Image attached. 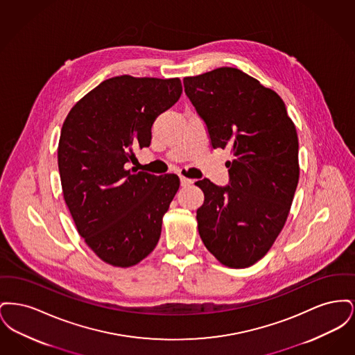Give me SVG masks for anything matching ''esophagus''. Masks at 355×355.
I'll list each match as a JSON object with an SVG mask.
<instances>
[{"instance_id": "1", "label": "esophagus", "mask_w": 355, "mask_h": 355, "mask_svg": "<svg viewBox=\"0 0 355 355\" xmlns=\"http://www.w3.org/2000/svg\"><path fill=\"white\" fill-rule=\"evenodd\" d=\"M180 181H181V186H184V187H186V186H190L194 181L193 180H189V178H186V177H180Z\"/></svg>"}]
</instances>
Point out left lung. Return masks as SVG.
Returning <instances> with one entry per match:
<instances>
[{"mask_svg":"<svg viewBox=\"0 0 355 355\" xmlns=\"http://www.w3.org/2000/svg\"><path fill=\"white\" fill-rule=\"evenodd\" d=\"M213 149H230L229 184L196 182L206 249L229 268H248L269 252L286 222L300 180L298 135L282 98L236 68L184 78Z\"/></svg>","mask_w":355,"mask_h":355,"instance_id":"left-lung-1","label":"left lung"}]
</instances>
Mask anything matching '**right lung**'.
<instances>
[{
    "instance_id": "add662e5",
    "label": "right lung",
    "mask_w": 355,
    "mask_h": 355,
    "mask_svg": "<svg viewBox=\"0 0 355 355\" xmlns=\"http://www.w3.org/2000/svg\"><path fill=\"white\" fill-rule=\"evenodd\" d=\"M180 78L119 76L89 92L65 119L58 170L69 211L103 262L129 268L152 253L178 187L175 174L129 169L155 119L180 100Z\"/></svg>"
}]
</instances>
